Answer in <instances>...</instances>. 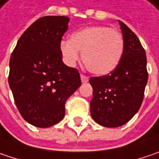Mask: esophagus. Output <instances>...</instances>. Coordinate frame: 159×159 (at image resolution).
Listing matches in <instances>:
<instances>
[{
	"label": "esophagus",
	"instance_id": "34e87169",
	"mask_svg": "<svg viewBox=\"0 0 159 159\" xmlns=\"http://www.w3.org/2000/svg\"><path fill=\"white\" fill-rule=\"evenodd\" d=\"M80 77H81V81H82V83H87L88 81H89V77H87L85 75H80Z\"/></svg>",
	"mask_w": 159,
	"mask_h": 159
}]
</instances>
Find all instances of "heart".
<instances>
[{
	"label": "heart",
	"mask_w": 159,
	"mask_h": 159,
	"mask_svg": "<svg viewBox=\"0 0 159 159\" xmlns=\"http://www.w3.org/2000/svg\"><path fill=\"white\" fill-rule=\"evenodd\" d=\"M59 52L67 66H74L82 59L89 71L103 75L112 72L120 62L124 40L118 31L105 25L82 28L59 43Z\"/></svg>",
	"instance_id": "obj_1"
}]
</instances>
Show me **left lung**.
Instances as JSON below:
<instances>
[{"instance_id": "8db88e82", "label": "left lung", "mask_w": 159, "mask_h": 159, "mask_svg": "<svg viewBox=\"0 0 159 159\" xmlns=\"http://www.w3.org/2000/svg\"><path fill=\"white\" fill-rule=\"evenodd\" d=\"M124 52L110 74L90 78L93 87L91 116L105 127H118L131 120L140 109L148 82L146 53L139 38L118 20Z\"/></svg>"}]
</instances>
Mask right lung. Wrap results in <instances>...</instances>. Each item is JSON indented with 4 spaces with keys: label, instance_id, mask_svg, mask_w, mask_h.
Wrapping results in <instances>:
<instances>
[{
    "label": "right lung",
    "instance_id": "right-lung-1",
    "mask_svg": "<svg viewBox=\"0 0 159 159\" xmlns=\"http://www.w3.org/2000/svg\"><path fill=\"white\" fill-rule=\"evenodd\" d=\"M68 22L64 16L39 18L20 36L11 56L9 84L16 106L36 127L62 120L66 101L81 86L78 70L65 65L59 52Z\"/></svg>",
    "mask_w": 159,
    "mask_h": 159
}]
</instances>
